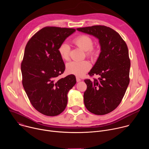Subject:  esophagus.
Returning a JSON list of instances; mask_svg holds the SVG:
<instances>
[{
	"mask_svg": "<svg viewBox=\"0 0 149 149\" xmlns=\"http://www.w3.org/2000/svg\"><path fill=\"white\" fill-rule=\"evenodd\" d=\"M76 80H77V82H79V81H81V79L79 78H78V77H77V78H76Z\"/></svg>",
	"mask_w": 149,
	"mask_h": 149,
	"instance_id": "obj_1",
	"label": "esophagus"
}]
</instances>
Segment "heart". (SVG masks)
Wrapping results in <instances>:
<instances>
[{"mask_svg":"<svg viewBox=\"0 0 149 149\" xmlns=\"http://www.w3.org/2000/svg\"><path fill=\"white\" fill-rule=\"evenodd\" d=\"M74 43L85 51H87L88 56H92L95 53V50L93 48V41L91 37L88 35H82L77 36L74 40ZM59 54L63 60H68L70 58V46L67 42H63L58 49ZM91 63L86 60L73 61L68 62L66 69L68 73L77 77H82L91 68Z\"/></svg>","mask_w":149,"mask_h":149,"instance_id":"b5f03b06","label":"heart"}]
</instances>
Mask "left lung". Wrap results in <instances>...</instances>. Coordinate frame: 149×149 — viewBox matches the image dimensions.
Returning a JSON list of instances; mask_svg holds the SVG:
<instances>
[{"label":"left lung","mask_w":149,"mask_h":149,"mask_svg":"<svg viewBox=\"0 0 149 149\" xmlns=\"http://www.w3.org/2000/svg\"><path fill=\"white\" fill-rule=\"evenodd\" d=\"M77 30L97 38L101 51L88 73L100 77L93 81L84 80L87 86L84 94L85 106L94 114H108L118 107L129 84L128 48L121 36L109 27L95 25Z\"/></svg>","instance_id":"8db88e82"}]
</instances>
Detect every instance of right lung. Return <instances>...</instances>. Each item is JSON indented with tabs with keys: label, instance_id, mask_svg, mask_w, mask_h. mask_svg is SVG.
I'll return each instance as SVG.
<instances>
[{
	"label": "right lung",
	"instance_id": "add662e5",
	"mask_svg": "<svg viewBox=\"0 0 149 149\" xmlns=\"http://www.w3.org/2000/svg\"><path fill=\"white\" fill-rule=\"evenodd\" d=\"M75 31L45 27L26 45L21 64L23 87L33 107L45 116H58L65 109L68 93L76 84L74 75L57 78L65 69L59 47Z\"/></svg>",
	"mask_w": 149,
	"mask_h": 149
}]
</instances>
